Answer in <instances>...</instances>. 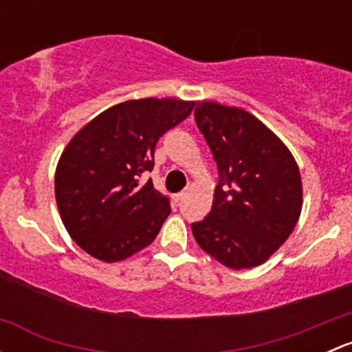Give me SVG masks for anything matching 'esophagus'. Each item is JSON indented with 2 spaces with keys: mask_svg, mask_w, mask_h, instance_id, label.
I'll return each mask as SVG.
<instances>
[{
  "mask_svg": "<svg viewBox=\"0 0 352 352\" xmlns=\"http://www.w3.org/2000/svg\"><path fill=\"white\" fill-rule=\"evenodd\" d=\"M186 196H187V190H182V192H179V194H175V196H173V201L180 202Z\"/></svg>",
  "mask_w": 352,
  "mask_h": 352,
  "instance_id": "obj_1",
  "label": "esophagus"
}]
</instances>
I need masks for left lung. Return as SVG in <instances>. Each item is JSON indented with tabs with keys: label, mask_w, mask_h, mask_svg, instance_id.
<instances>
[{
	"label": "left lung",
	"mask_w": 352,
	"mask_h": 352,
	"mask_svg": "<svg viewBox=\"0 0 352 352\" xmlns=\"http://www.w3.org/2000/svg\"><path fill=\"white\" fill-rule=\"evenodd\" d=\"M196 122L218 165L209 214L194 223L199 247L230 269L261 265L286 242L303 206L287 146L247 110L199 102Z\"/></svg>",
	"instance_id": "1"
}]
</instances>
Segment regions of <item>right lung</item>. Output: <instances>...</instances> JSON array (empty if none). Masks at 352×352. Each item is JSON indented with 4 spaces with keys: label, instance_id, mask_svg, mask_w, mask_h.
<instances>
[{
    "label": "right lung",
    "instance_id": "1",
    "mask_svg": "<svg viewBox=\"0 0 352 352\" xmlns=\"http://www.w3.org/2000/svg\"><path fill=\"white\" fill-rule=\"evenodd\" d=\"M196 102L140 98L98 113L67 143L56 166V202L71 239L91 257L119 262L146 248L170 214L168 199L141 184L160 138Z\"/></svg>",
    "mask_w": 352,
    "mask_h": 352
}]
</instances>
